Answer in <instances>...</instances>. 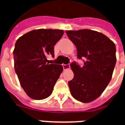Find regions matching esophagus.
<instances>
[{"mask_svg":"<svg viewBox=\"0 0 125 125\" xmlns=\"http://www.w3.org/2000/svg\"><path fill=\"white\" fill-rule=\"evenodd\" d=\"M62 66L64 70H68V69H70V64H66V65H65V64H63Z\"/></svg>","mask_w":125,"mask_h":125,"instance_id":"34e87169","label":"esophagus"}]
</instances>
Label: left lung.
Masks as SVG:
<instances>
[{"label": "left lung", "instance_id": "obj_1", "mask_svg": "<svg viewBox=\"0 0 125 125\" xmlns=\"http://www.w3.org/2000/svg\"><path fill=\"white\" fill-rule=\"evenodd\" d=\"M65 33L76 45L78 57L85 59L82 67L75 62L70 64L74 73L68 82L71 94L80 102H92L102 94L112 78L116 61L115 45L104 34L93 30Z\"/></svg>", "mask_w": 125, "mask_h": 125}]
</instances>
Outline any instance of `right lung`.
<instances>
[{
    "instance_id": "add662e5",
    "label": "right lung",
    "mask_w": 125,
    "mask_h": 125,
    "mask_svg": "<svg viewBox=\"0 0 125 125\" xmlns=\"http://www.w3.org/2000/svg\"><path fill=\"white\" fill-rule=\"evenodd\" d=\"M63 35L60 29H40L25 33L16 41L15 72L21 87L32 99L49 97L62 72V65L47 63V56L54 55V45Z\"/></svg>"
}]
</instances>
